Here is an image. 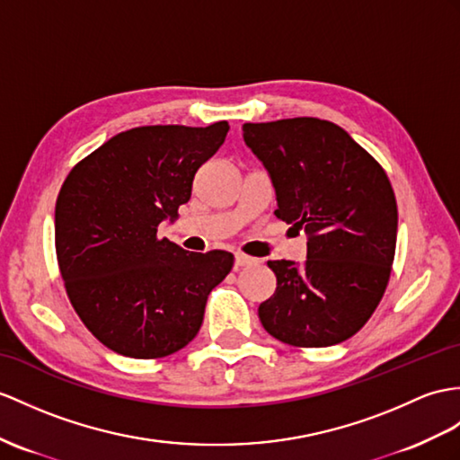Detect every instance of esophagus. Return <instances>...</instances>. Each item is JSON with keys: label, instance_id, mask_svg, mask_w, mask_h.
<instances>
[{"label": "esophagus", "instance_id": "34e87169", "mask_svg": "<svg viewBox=\"0 0 460 460\" xmlns=\"http://www.w3.org/2000/svg\"><path fill=\"white\" fill-rule=\"evenodd\" d=\"M255 263H257L255 257H250V255H245V253H236V260H234V265H236V269L255 265Z\"/></svg>", "mask_w": 460, "mask_h": 460}]
</instances>
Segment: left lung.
<instances>
[{
    "label": "left lung",
    "instance_id": "obj_1",
    "mask_svg": "<svg viewBox=\"0 0 460 460\" xmlns=\"http://www.w3.org/2000/svg\"><path fill=\"white\" fill-rule=\"evenodd\" d=\"M242 130L271 175L275 217L308 236L306 261H267L277 288L257 310L263 328L295 347L349 340L373 316L394 261L398 207L386 172L330 120L245 122Z\"/></svg>",
    "mask_w": 460,
    "mask_h": 460
}]
</instances>
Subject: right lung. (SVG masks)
<instances>
[{
  "label": "right lung",
  "mask_w": 460,
  "mask_h": 460,
  "mask_svg": "<svg viewBox=\"0 0 460 460\" xmlns=\"http://www.w3.org/2000/svg\"><path fill=\"white\" fill-rule=\"evenodd\" d=\"M230 130L155 125L117 134L66 177L56 199L54 242L75 314L111 351L160 359L200 330L210 290L232 271L234 255L189 253L158 238L191 199L200 165Z\"/></svg>",
  "instance_id": "add662e5"
}]
</instances>
